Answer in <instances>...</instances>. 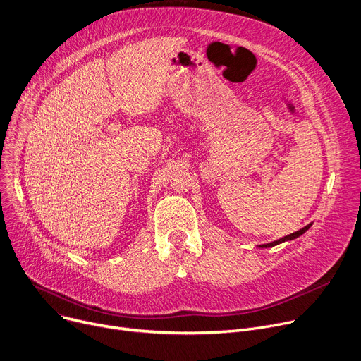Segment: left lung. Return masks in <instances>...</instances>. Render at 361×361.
<instances>
[{
    "label": "left lung",
    "instance_id": "8db88e82",
    "mask_svg": "<svg viewBox=\"0 0 361 361\" xmlns=\"http://www.w3.org/2000/svg\"><path fill=\"white\" fill-rule=\"evenodd\" d=\"M311 226H312V223L311 224H308L307 227H303V228H300L299 231H295V233H292V234H289V235H286V237H283V238H279V240H276V241H271V243H267V244H262V245H259L260 248H269V247H273V245H277V244H281V243H285V241H290V240H295V238H298V237H300L305 231H308L310 228H311Z\"/></svg>",
    "mask_w": 361,
    "mask_h": 361
}]
</instances>
